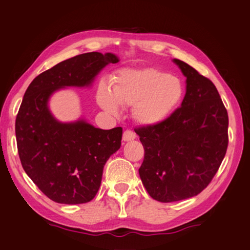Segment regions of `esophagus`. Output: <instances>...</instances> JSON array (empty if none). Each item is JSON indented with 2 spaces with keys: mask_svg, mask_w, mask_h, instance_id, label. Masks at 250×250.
<instances>
[{
  "mask_svg": "<svg viewBox=\"0 0 250 250\" xmlns=\"http://www.w3.org/2000/svg\"><path fill=\"white\" fill-rule=\"evenodd\" d=\"M137 138V135L133 132V131L131 130H125L124 132V137H122V140L125 141V142H129V141H132Z\"/></svg>",
  "mask_w": 250,
  "mask_h": 250,
  "instance_id": "esophagus-1",
  "label": "esophagus"
}]
</instances>
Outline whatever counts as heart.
<instances>
[{
  "label": "heart",
  "instance_id": "1",
  "mask_svg": "<svg viewBox=\"0 0 250 250\" xmlns=\"http://www.w3.org/2000/svg\"><path fill=\"white\" fill-rule=\"evenodd\" d=\"M184 94V84L177 76L147 67L122 71L112 85V95L103 86L97 99L99 105L111 113L118 112V104L133 106L132 115L139 124L155 125L175 111Z\"/></svg>",
  "mask_w": 250,
  "mask_h": 250
}]
</instances>
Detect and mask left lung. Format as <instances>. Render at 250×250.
I'll use <instances>...</instances> for the list:
<instances>
[{
	"mask_svg": "<svg viewBox=\"0 0 250 250\" xmlns=\"http://www.w3.org/2000/svg\"><path fill=\"white\" fill-rule=\"evenodd\" d=\"M174 62L187 78L181 106L161 124L134 129L144 147L141 180L149 196L165 203L206 189L229 145L228 110L215 85L186 62Z\"/></svg>",
	"mask_w": 250,
	"mask_h": 250,
	"instance_id": "8db88e82",
	"label": "left lung"
}]
</instances>
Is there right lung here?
<instances>
[{
    "mask_svg": "<svg viewBox=\"0 0 250 250\" xmlns=\"http://www.w3.org/2000/svg\"><path fill=\"white\" fill-rule=\"evenodd\" d=\"M119 61L115 54L87 52L67 59L31 82L18 110L15 133L21 166L52 201L80 204L93 200L104 166L120 148L122 128H95L84 120L59 122L49 97L65 86H88L101 70Z\"/></svg>",
    "mask_w": 250,
    "mask_h": 250,
    "instance_id": "obj_1",
    "label": "right lung"
}]
</instances>
